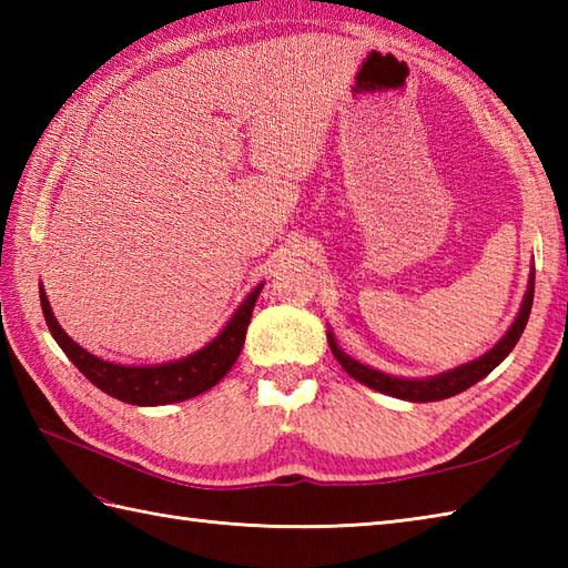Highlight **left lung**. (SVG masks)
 <instances>
[{
  "label": "left lung",
  "mask_w": 568,
  "mask_h": 568,
  "mask_svg": "<svg viewBox=\"0 0 568 568\" xmlns=\"http://www.w3.org/2000/svg\"><path fill=\"white\" fill-rule=\"evenodd\" d=\"M532 300H535V268H532V273H529V285H527V293H525V300H523V307H520V312H517L513 327L505 332L503 339L496 346H493L490 352H486L484 356L470 361V364H464L458 368L439 373V376H432V378H395V376H388V373L364 366V364H358V361H354L352 356H346L342 348L336 346L332 332H327V339H329V348H332L334 358L339 361L342 368L348 373V376L356 378L358 383H364V385H368V388L378 390V393L400 397V400L434 403V400H444V397L464 393L466 388H470V385H476L480 378H486L488 373L513 352L515 344L520 342V336L525 332L529 312H532Z\"/></svg>",
  "instance_id": "1"
}]
</instances>
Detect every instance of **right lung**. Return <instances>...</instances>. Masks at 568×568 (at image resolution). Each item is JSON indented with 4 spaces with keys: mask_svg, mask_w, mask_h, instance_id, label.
Returning <instances> with one entry per match:
<instances>
[{
    "mask_svg": "<svg viewBox=\"0 0 568 568\" xmlns=\"http://www.w3.org/2000/svg\"><path fill=\"white\" fill-rule=\"evenodd\" d=\"M261 287L263 283L258 287H253L244 303H241L232 315V320L226 322V327L216 334L207 346H202L200 352L185 358L168 361V364L161 366H122L84 352L80 344L72 342L70 336L60 329L58 320L53 317V310L48 305L43 287L39 293L48 329H51L58 346L63 348L65 356L78 366L82 376L92 385H98L106 395L116 397V400L153 407L190 400V397L214 388V385L232 371L241 348H244L246 327L251 322V312L256 307Z\"/></svg>",
    "mask_w": 568,
    "mask_h": 568,
    "instance_id": "1",
    "label": "right lung"
}]
</instances>
